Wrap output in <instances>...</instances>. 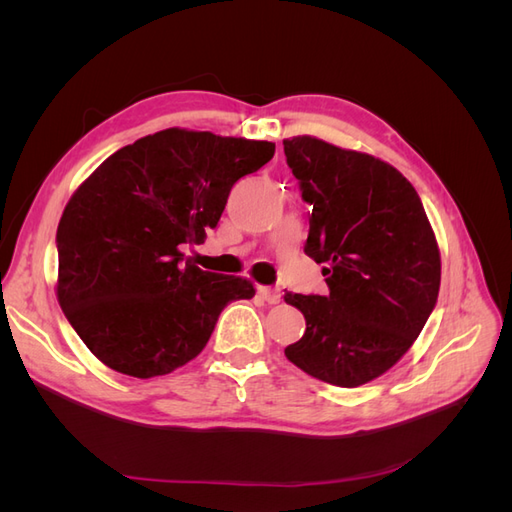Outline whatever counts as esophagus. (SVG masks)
Returning <instances> with one entry per match:
<instances>
[{"mask_svg": "<svg viewBox=\"0 0 512 512\" xmlns=\"http://www.w3.org/2000/svg\"><path fill=\"white\" fill-rule=\"evenodd\" d=\"M258 294H260V297L265 299L269 305L280 303V299H282L280 288H271V286H260V288H258Z\"/></svg>", "mask_w": 512, "mask_h": 512, "instance_id": "1", "label": "esophagus"}]
</instances>
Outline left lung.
I'll list each match as a JSON object with an SVG mask.
<instances>
[{
  "instance_id": "left-lung-1",
  "label": "left lung",
  "mask_w": 512,
  "mask_h": 512,
  "mask_svg": "<svg viewBox=\"0 0 512 512\" xmlns=\"http://www.w3.org/2000/svg\"><path fill=\"white\" fill-rule=\"evenodd\" d=\"M286 162L312 207L305 254L327 265L329 292L292 294L305 333L284 352L335 386L382 376L414 344L438 303L440 252L412 183L367 153L312 136L284 141Z\"/></svg>"
}]
</instances>
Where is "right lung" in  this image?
Listing matches in <instances>:
<instances>
[{"label":"right lung","instance_id":"1","mask_svg":"<svg viewBox=\"0 0 512 512\" xmlns=\"http://www.w3.org/2000/svg\"><path fill=\"white\" fill-rule=\"evenodd\" d=\"M275 143L162 130L106 158L57 226V299L83 344L119 374L153 378L192 361L250 280L198 269L203 243L241 177Z\"/></svg>","mask_w":512,"mask_h":512}]
</instances>
